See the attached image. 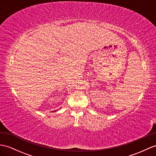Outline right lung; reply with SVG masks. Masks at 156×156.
I'll list each match as a JSON object with an SVG mask.
<instances>
[{"mask_svg": "<svg viewBox=\"0 0 156 156\" xmlns=\"http://www.w3.org/2000/svg\"><path fill=\"white\" fill-rule=\"evenodd\" d=\"M56 111H51V112H55Z\"/></svg>", "mask_w": 156, "mask_h": 156, "instance_id": "add662e5", "label": "right lung"}]
</instances>
